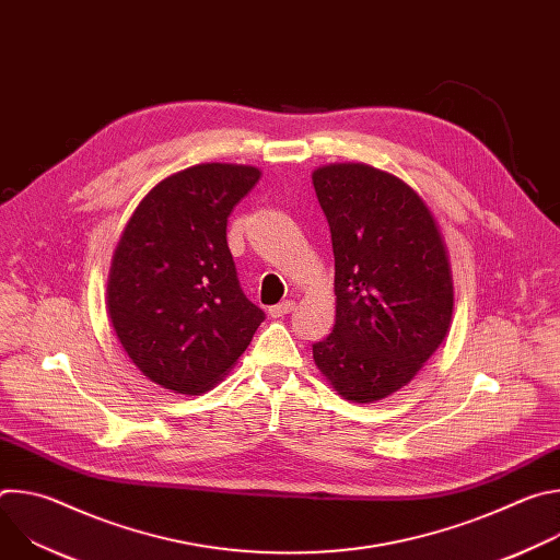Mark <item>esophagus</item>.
I'll use <instances>...</instances> for the list:
<instances>
[{"mask_svg": "<svg viewBox=\"0 0 560 560\" xmlns=\"http://www.w3.org/2000/svg\"><path fill=\"white\" fill-rule=\"evenodd\" d=\"M294 307H296L294 301H281V303H277V305L270 307V316H275V318L285 316V314H290Z\"/></svg>", "mask_w": 560, "mask_h": 560, "instance_id": "34e87169", "label": "esophagus"}]
</instances>
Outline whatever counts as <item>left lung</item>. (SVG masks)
<instances>
[{"label":"left lung","mask_w":560,"mask_h":560,"mask_svg":"<svg viewBox=\"0 0 560 560\" xmlns=\"http://www.w3.org/2000/svg\"><path fill=\"white\" fill-rule=\"evenodd\" d=\"M312 186L332 234L337 316L312 346L326 381L352 404L408 385L450 332L454 281L423 197L368 164H328Z\"/></svg>","instance_id":"obj_1"}]
</instances>
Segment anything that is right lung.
Here are the masks:
<instances>
[{
  "instance_id": "1",
  "label": "right lung",
  "mask_w": 560,
  "mask_h": 560,
  "mask_svg": "<svg viewBox=\"0 0 560 560\" xmlns=\"http://www.w3.org/2000/svg\"><path fill=\"white\" fill-rule=\"evenodd\" d=\"M244 164H197L159 182L113 255L106 307L135 368L175 394H203L246 352L264 312L238 288L225 225L259 182Z\"/></svg>"
}]
</instances>
